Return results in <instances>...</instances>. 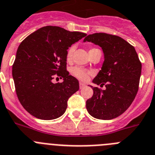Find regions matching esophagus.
I'll list each match as a JSON object with an SVG mask.
<instances>
[{
  "label": "esophagus",
  "mask_w": 155,
  "mask_h": 155,
  "mask_svg": "<svg viewBox=\"0 0 155 155\" xmlns=\"http://www.w3.org/2000/svg\"><path fill=\"white\" fill-rule=\"evenodd\" d=\"M86 86V85L84 83H82V82H79V88L80 89H82V88H84Z\"/></svg>",
  "instance_id": "1"
}]
</instances>
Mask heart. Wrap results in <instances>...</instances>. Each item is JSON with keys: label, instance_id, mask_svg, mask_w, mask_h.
Segmentation results:
<instances>
[{"label": "heart", "instance_id": "b5f03b06", "mask_svg": "<svg viewBox=\"0 0 155 155\" xmlns=\"http://www.w3.org/2000/svg\"><path fill=\"white\" fill-rule=\"evenodd\" d=\"M96 50L95 48H92L89 50V53L93 50ZM75 50V47L74 46H71L68 48L67 51H66V59L67 62H70L73 59V55L74 53ZM71 73L73 74V76H74L75 77H76L77 79H80L82 81H86L89 79V76L92 75V73L90 71H88L86 69H83V68L79 67V66H76V67H73V69H71Z\"/></svg>", "mask_w": 155, "mask_h": 155}]
</instances>
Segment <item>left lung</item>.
<instances>
[{
	"label": "left lung",
	"mask_w": 155,
	"mask_h": 155,
	"mask_svg": "<svg viewBox=\"0 0 155 155\" xmlns=\"http://www.w3.org/2000/svg\"><path fill=\"white\" fill-rule=\"evenodd\" d=\"M99 45L104 53L102 69L92 82L105 90L92 87L93 95L86 101L87 111L98 119L119 116L131 105L138 90L141 63L135 49L118 36L96 33L85 37Z\"/></svg>",
	"instance_id": "8db88e82"
}]
</instances>
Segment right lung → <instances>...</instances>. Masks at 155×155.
<instances>
[{
    "label": "right lung",
    "mask_w": 155,
    "mask_h": 155,
    "mask_svg": "<svg viewBox=\"0 0 155 155\" xmlns=\"http://www.w3.org/2000/svg\"><path fill=\"white\" fill-rule=\"evenodd\" d=\"M86 34L60 27H43L26 37L17 50L12 66L16 93L33 116L52 120L63 115L67 101L79 90V81L66 70V54L71 45ZM56 76L63 83L53 84Z\"/></svg>",
    "instance_id": "add662e5"
}]
</instances>
